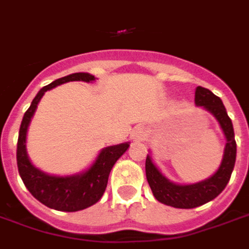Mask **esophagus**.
I'll return each instance as SVG.
<instances>
[{
  "instance_id": "obj_1",
  "label": "esophagus",
  "mask_w": 249,
  "mask_h": 249,
  "mask_svg": "<svg viewBox=\"0 0 249 249\" xmlns=\"http://www.w3.org/2000/svg\"><path fill=\"white\" fill-rule=\"evenodd\" d=\"M146 137V131H144V127L143 126H137L132 130V138L137 139V141H142Z\"/></svg>"
}]
</instances>
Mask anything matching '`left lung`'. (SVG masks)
<instances>
[{"instance_id": "obj_1", "label": "left lung", "mask_w": 249, "mask_h": 249, "mask_svg": "<svg viewBox=\"0 0 249 249\" xmlns=\"http://www.w3.org/2000/svg\"><path fill=\"white\" fill-rule=\"evenodd\" d=\"M195 103L215 115L224 131L227 144L219 170L206 180L188 186H179L170 182L159 172L157 167L154 166L151 158L147 155L146 177L154 196L163 204L175 208H195L215 199L226 188L227 183L230 182L236 160V141L233 126L220 98L206 87L197 86L195 91Z\"/></svg>"}]
</instances>
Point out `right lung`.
<instances>
[{"instance_id":"right-lung-1","label":"right lung","mask_w":249,"mask_h":249,"mask_svg":"<svg viewBox=\"0 0 249 249\" xmlns=\"http://www.w3.org/2000/svg\"><path fill=\"white\" fill-rule=\"evenodd\" d=\"M95 78L87 72H74L67 77L59 78L48 86L42 87L36 98L33 99L21 122L19 134L17 142V166L18 172L21 175L23 184L26 186L29 192L37 200L45 204L49 208L57 211L75 212L85 210L87 207L95 204L107 187L108 175L112 166L119 158L122 157L128 148V143H122L118 146H110L103 148L98 155L97 160L86 172L74 177H52L45 172L39 171L33 166L26 154V131L33 114L37 108L39 99L42 98L45 91L53 87L70 82V81H83L91 82Z\"/></svg>"}]
</instances>
